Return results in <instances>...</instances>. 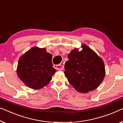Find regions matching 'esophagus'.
Listing matches in <instances>:
<instances>
[{"label": "esophagus", "mask_w": 123, "mask_h": 123, "mask_svg": "<svg viewBox=\"0 0 123 123\" xmlns=\"http://www.w3.org/2000/svg\"><path fill=\"white\" fill-rule=\"evenodd\" d=\"M54 68L57 70H62L64 68V62H61L59 65H54Z\"/></svg>", "instance_id": "34e87169"}]
</instances>
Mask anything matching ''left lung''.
Instances as JSON below:
<instances>
[{
	"instance_id": "obj_1",
	"label": "left lung",
	"mask_w": 123,
	"mask_h": 123,
	"mask_svg": "<svg viewBox=\"0 0 123 123\" xmlns=\"http://www.w3.org/2000/svg\"><path fill=\"white\" fill-rule=\"evenodd\" d=\"M82 51L75 49L68 55L65 65V76L69 83L80 93L96 89L105 76L104 62L93 50L83 45Z\"/></svg>"
}]
</instances>
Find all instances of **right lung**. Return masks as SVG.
Instances as JSON below:
<instances>
[{
    "instance_id": "1",
    "label": "right lung",
    "mask_w": 123,
    "mask_h": 123,
    "mask_svg": "<svg viewBox=\"0 0 123 123\" xmlns=\"http://www.w3.org/2000/svg\"><path fill=\"white\" fill-rule=\"evenodd\" d=\"M52 55L45 48L32 47L18 62L17 74L27 87L37 89L47 85L56 72L52 67Z\"/></svg>"
}]
</instances>
